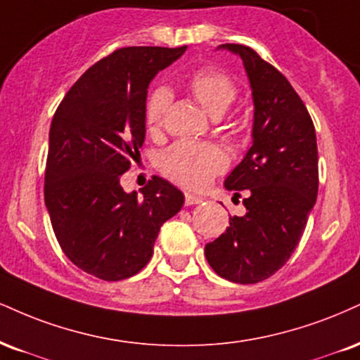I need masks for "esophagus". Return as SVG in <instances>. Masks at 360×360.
Segmentation results:
<instances>
[{
    "mask_svg": "<svg viewBox=\"0 0 360 360\" xmlns=\"http://www.w3.org/2000/svg\"><path fill=\"white\" fill-rule=\"evenodd\" d=\"M184 202H186V206L201 205V202H202V198H201V196H196V194L186 193V194H184Z\"/></svg>",
    "mask_w": 360,
    "mask_h": 360,
    "instance_id": "esophagus-1",
    "label": "esophagus"
}]
</instances>
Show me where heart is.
Here are the masks:
<instances>
[{"label": "heart", "instance_id": "b5f03b06", "mask_svg": "<svg viewBox=\"0 0 360 360\" xmlns=\"http://www.w3.org/2000/svg\"><path fill=\"white\" fill-rule=\"evenodd\" d=\"M188 90L202 109L213 117L223 115L236 98V85L226 73L205 68L198 70L188 82ZM172 95L166 86H158L146 101L144 120L149 132L162 129ZM228 166V158L221 147L210 142L179 141L171 146L161 158V169L177 184L191 189H202L211 179Z\"/></svg>", "mask_w": 360, "mask_h": 360}]
</instances>
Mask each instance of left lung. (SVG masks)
Masks as SVG:
<instances>
[{"mask_svg": "<svg viewBox=\"0 0 360 360\" xmlns=\"http://www.w3.org/2000/svg\"><path fill=\"white\" fill-rule=\"evenodd\" d=\"M219 49L241 56L253 95V144L224 186L246 191L245 216L229 218L221 236L205 246L211 268L235 283L275 275L300 241L319 191L315 127L305 103L274 65L250 46Z\"/></svg>", "mask_w": 360, "mask_h": 360, "instance_id": "obj_1", "label": "left lung"}]
</instances>
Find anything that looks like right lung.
Returning a JSON list of instances; mask_svg holds the SVG:
<instances>
[{
  "mask_svg": "<svg viewBox=\"0 0 360 360\" xmlns=\"http://www.w3.org/2000/svg\"><path fill=\"white\" fill-rule=\"evenodd\" d=\"M188 46H127L86 70L56 109L50 127L45 205L63 253L85 274L119 281L153 257L162 223L184 194L159 176L125 193L120 176L141 159L150 80Z\"/></svg>",
  "mask_w": 360,
  "mask_h": 360,
  "instance_id": "1",
  "label": "right lung"
}]
</instances>
